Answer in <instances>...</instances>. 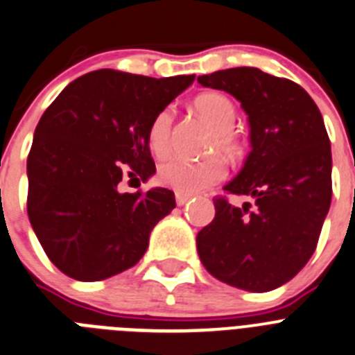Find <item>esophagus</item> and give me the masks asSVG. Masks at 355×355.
<instances>
[{
	"label": "esophagus",
	"mask_w": 355,
	"mask_h": 355,
	"mask_svg": "<svg viewBox=\"0 0 355 355\" xmlns=\"http://www.w3.org/2000/svg\"><path fill=\"white\" fill-rule=\"evenodd\" d=\"M175 200H177V205H185V203H187V201L191 200V196H187V194H178L177 193V196H175Z\"/></svg>",
	"instance_id": "1"
}]
</instances>
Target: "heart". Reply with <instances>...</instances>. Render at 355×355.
Returning a JSON list of instances; mask_svg holds the SVG:
<instances>
[{
  "instance_id": "heart-1",
  "label": "heart",
  "mask_w": 355,
  "mask_h": 355,
  "mask_svg": "<svg viewBox=\"0 0 355 355\" xmlns=\"http://www.w3.org/2000/svg\"><path fill=\"white\" fill-rule=\"evenodd\" d=\"M198 113L205 118L209 125L216 130L210 150L221 152L230 161L244 157L245 145L233 127L237 122V107L230 97L217 92H209L194 101ZM175 111L173 107H162L148 125V146L157 157H164L171 148ZM226 177V166L221 157H209L201 161H191L184 157H170L162 161L157 168V180L162 185L177 191L178 194H196L219 184Z\"/></svg>"
}]
</instances>
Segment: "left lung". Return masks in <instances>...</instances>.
Listing matches in <instances>:
<instances>
[{
  "instance_id": "8db88e82",
  "label": "left lung",
  "mask_w": 355,
  "mask_h": 355,
  "mask_svg": "<svg viewBox=\"0 0 355 355\" xmlns=\"http://www.w3.org/2000/svg\"><path fill=\"white\" fill-rule=\"evenodd\" d=\"M249 114L251 154L214 198L216 217L196 237L205 269L248 292L285 285L315 253L333 196V157L320 110L297 83L254 67L198 78ZM228 193L248 201L233 206Z\"/></svg>"
}]
</instances>
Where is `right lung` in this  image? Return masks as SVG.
<instances>
[{
  "mask_svg": "<svg viewBox=\"0 0 355 355\" xmlns=\"http://www.w3.org/2000/svg\"><path fill=\"white\" fill-rule=\"evenodd\" d=\"M194 81L102 69L70 83L35 129L28 154V217L47 258L79 281L130 269L150 232L175 209L170 189L120 193L155 171L152 118Z\"/></svg>",
  "mask_w": 355,
  "mask_h": 355,
  "instance_id": "right-lung-1",
  "label": "right lung"
}]
</instances>
